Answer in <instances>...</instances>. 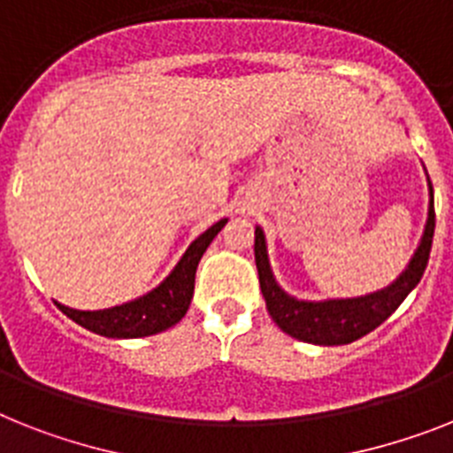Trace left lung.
<instances>
[{"label":"left lung","instance_id":"left-lung-1","mask_svg":"<svg viewBox=\"0 0 453 453\" xmlns=\"http://www.w3.org/2000/svg\"><path fill=\"white\" fill-rule=\"evenodd\" d=\"M435 231V211H433V185L428 180V219L424 235L414 257L405 271L384 289L357 298H328V301H298L289 296L275 282L268 264L266 235L257 226L254 229V261L259 271L261 294L266 298L268 315L291 338L310 342V345H349L375 331L384 319L394 315L395 308L407 298V294L419 285L421 275L428 264V254Z\"/></svg>","mask_w":453,"mask_h":453}]
</instances>
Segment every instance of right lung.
<instances>
[{
	"label": "right lung",
	"mask_w": 453,
	"mask_h": 453,
	"mask_svg": "<svg viewBox=\"0 0 453 453\" xmlns=\"http://www.w3.org/2000/svg\"><path fill=\"white\" fill-rule=\"evenodd\" d=\"M226 219H219L205 229L196 241L187 248L178 266L168 273L162 285L148 291L136 301L122 303L108 310H73L58 303V308L69 319L81 324L92 334L106 335V338H145V335L162 334L166 328L175 326L189 310L194 296V278L201 257L212 242V238L222 231Z\"/></svg>",
	"instance_id": "right-lung-1"
}]
</instances>
